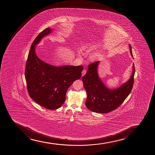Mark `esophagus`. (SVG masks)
<instances>
[{
	"label": "esophagus",
	"mask_w": 155,
	"mask_h": 155,
	"mask_svg": "<svg viewBox=\"0 0 155 155\" xmlns=\"http://www.w3.org/2000/svg\"><path fill=\"white\" fill-rule=\"evenodd\" d=\"M86 73V70H83L82 72V76H84V75Z\"/></svg>",
	"instance_id": "obj_1"
}]
</instances>
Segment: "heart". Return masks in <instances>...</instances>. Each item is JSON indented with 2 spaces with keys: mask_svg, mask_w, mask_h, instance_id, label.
I'll return each instance as SVG.
<instances>
[{
  "mask_svg": "<svg viewBox=\"0 0 155 155\" xmlns=\"http://www.w3.org/2000/svg\"><path fill=\"white\" fill-rule=\"evenodd\" d=\"M93 45V43H92L88 42L85 43L82 45V50H88L89 48H91L92 47ZM96 57V55H93L91 56V58L94 59L95 58V57Z\"/></svg>",
  "mask_w": 155,
  "mask_h": 155,
  "instance_id": "1",
  "label": "heart"
}]
</instances>
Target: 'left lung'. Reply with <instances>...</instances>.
I'll use <instances>...</instances> for the list:
<instances>
[{
    "label": "left lung",
    "mask_w": 155,
    "mask_h": 155,
    "mask_svg": "<svg viewBox=\"0 0 155 155\" xmlns=\"http://www.w3.org/2000/svg\"><path fill=\"white\" fill-rule=\"evenodd\" d=\"M130 53L133 57L131 45H129ZM99 61L88 65L86 74L82 77L84 88L87 93L86 106L89 110L98 113H107L115 110L121 105L130 94L134 83V65L129 80L116 89L107 88L98 75Z\"/></svg>",
    "instance_id": "obj_1"
}]
</instances>
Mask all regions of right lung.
<instances>
[{
  "label": "right lung",
  "mask_w": 155,
  "mask_h": 155,
  "mask_svg": "<svg viewBox=\"0 0 155 155\" xmlns=\"http://www.w3.org/2000/svg\"><path fill=\"white\" fill-rule=\"evenodd\" d=\"M47 28L40 32L30 47L25 67V77L29 96L38 104L49 110L58 109L64 103L68 88L81 78L82 66L56 67L38 57L35 46L50 34Z\"/></svg>",
  "instance_id": "add662e5"
}]
</instances>
